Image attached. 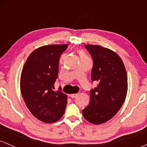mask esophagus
<instances>
[{
	"label": "esophagus",
	"mask_w": 147,
	"mask_h": 147,
	"mask_svg": "<svg viewBox=\"0 0 147 147\" xmlns=\"http://www.w3.org/2000/svg\"><path fill=\"white\" fill-rule=\"evenodd\" d=\"M70 96L72 97V98H75V97H76L77 96V94H72V95H70Z\"/></svg>",
	"instance_id": "esophagus-1"
}]
</instances>
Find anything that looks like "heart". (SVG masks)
I'll return each instance as SVG.
<instances>
[{
    "mask_svg": "<svg viewBox=\"0 0 147 147\" xmlns=\"http://www.w3.org/2000/svg\"><path fill=\"white\" fill-rule=\"evenodd\" d=\"M79 57H80V60H85V59H88V57L84 52H79Z\"/></svg>",
    "mask_w": 147,
    "mask_h": 147,
    "instance_id": "1",
    "label": "heart"
}]
</instances>
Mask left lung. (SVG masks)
<instances>
[{
	"label": "left lung",
	"mask_w": 147,
	"mask_h": 147,
	"mask_svg": "<svg viewBox=\"0 0 147 147\" xmlns=\"http://www.w3.org/2000/svg\"><path fill=\"white\" fill-rule=\"evenodd\" d=\"M93 60L90 102L82 110L84 118L94 124L107 122L122 107L128 89L127 74L122 60L115 52L100 45H85Z\"/></svg>",
	"instance_id": "obj_1"
}]
</instances>
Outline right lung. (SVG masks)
Here are the masks:
<instances>
[{
	"instance_id": "right-lung-1",
	"label": "right lung",
	"mask_w": 147,
	"mask_h": 147,
	"mask_svg": "<svg viewBox=\"0 0 147 147\" xmlns=\"http://www.w3.org/2000/svg\"><path fill=\"white\" fill-rule=\"evenodd\" d=\"M68 45H49L30 54L21 76V91L31 113L45 123L58 121L67 105V96L59 90L55 91L58 77L61 55Z\"/></svg>"
}]
</instances>
